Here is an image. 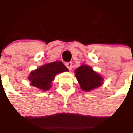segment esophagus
Here are the masks:
<instances>
[{"instance_id": "1", "label": "esophagus", "mask_w": 133, "mask_h": 133, "mask_svg": "<svg viewBox=\"0 0 133 133\" xmlns=\"http://www.w3.org/2000/svg\"><path fill=\"white\" fill-rule=\"evenodd\" d=\"M65 65H66V66L69 70H71V67H72V63H71V62H67V63L65 64Z\"/></svg>"}]
</instances>
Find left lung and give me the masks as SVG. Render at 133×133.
Segmentation results:
<instances>
[{
	"label": "left lung",
	"mask_w": 133,
	"mask_h": 133,
	"mask_svg": "<svg viewBox=\"0 0 133 133\" xmlns=\"http://www.w3.org/2000/svg\"><path fill=\"white\" fill-rule=\"evenodd\" d=\"M75 76L81 88L85 92H89L101 86L102 77L93 71L90 66L82 65L75 70Z\"/></svg>",
	"instance_id": "obj_1"
}]
</instances>
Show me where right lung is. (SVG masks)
I'll use <instances>...</instances> for the list:
<instances>
[{
	"instance_id": "right-lung-1",
	"label": "right lung",
	"mask_w": 133,
	"mask_h": 133,
	"mask_svg": "<svg viewBox=\"0 0 133 133\" xmlns=\"http://www.w3.org/2000/svg\"><path fill=\"white\" fill-rule=\"evenodd\" d=\"M69 69L61 61L49 63L31 71L29 79L32 86L42 90H48L51 86V82L54 79L56 74Z\"/></svg>"
}]
</instances>
